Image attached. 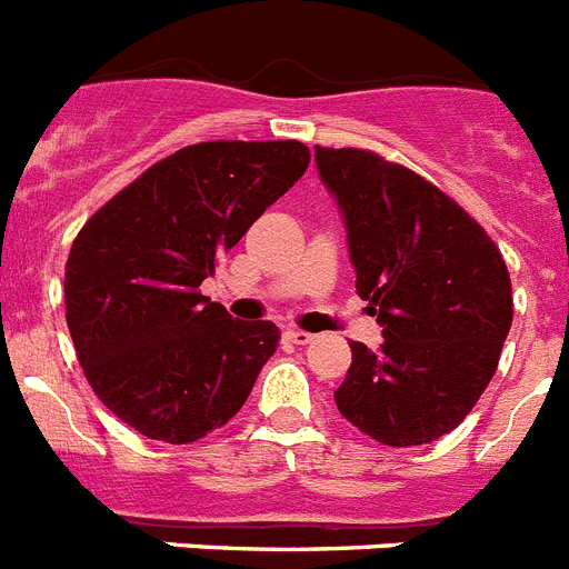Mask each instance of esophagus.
<instances>
[{
  "instance_id": "esophagus-1",
  "label": "esophagus",
  "mask_w": 569,
  "mask_h": 569,
  "mask_svg": "<svg viewBox=\"0 0 569 569\" xmlns=\"http://www.w3.org/2000/svg\"><path fill=\"white\" fill-rule=\"evenodd\" d=\"M284 339H288L290 345H310V341H313V336L305 333V330L290 328V330H284Z\"/></svg>"
}]
</instances>
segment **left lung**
<instances>
[{
    "label": "left lung",
    "mask_w": 569,
    "mask_h": 569,
    "mask_svg": "<svg viewBox=\"0 0 569 569\" xmlns=\"http://www.w3.org/2000/svg\"><path fill=\"white\" fill-rule=\"evenodd\" d=\"M316 164L345 216L356 290L385 336L379 350L350 341L336 407L381 445L436 441L499 367L512 325L501 250L450 196L373 150L316 144Z\"/></svg>",
    "instance_id": "1"
}]
</instances>
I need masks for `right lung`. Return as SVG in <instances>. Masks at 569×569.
I'll return each mask as SVG.
<instances>
[{"instance_id":"right-lung-1","label":"right lung","mask_w":569,"mask_h":569,"mask_svg":"<svg viewBox=\"0 0 569 569\" xmlns=\"http://www.w3.org/2000/svg\"><path fill=\"white\" fill-rule=\"evenodd\" d=\"M308 164L293 139L190 144L84 222L64 264V308L84 379L116 419L190 445L239 413L279 328L230 319L199 284Z\"/></svg>"}]
</instances>
